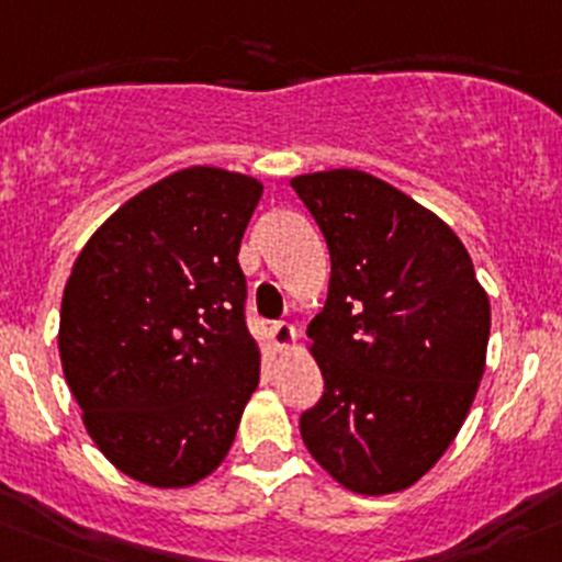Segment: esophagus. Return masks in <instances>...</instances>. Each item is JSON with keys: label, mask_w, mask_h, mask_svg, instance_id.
Segmentation results:
<instances>
[{"label": "esophagus", "mask_w": 562, "mask_h": 562, "mask_svg": "<svg viewBox=\"0 0 562 562\" xmlns=\"http://www.w3.org/2000/svg\"><path fill=\"white\" fill-rule=\"evenodd\" d=\"M270 336H272V345H276L278 350H286V347L295 345L297 339L295 328H292L290 323H284V319H278V323L270 325Z\"/></svg>", "instance_id": "1"}]
</instances>
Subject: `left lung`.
I'll return each mask as SVG.
<instances>
[{
	"mask_svg": "<svg viewBox=\"0 0 562 562\" xmlns=\"http://www.w3.org/2000/svg\"><path fill=\"white\" fill-rule=\"evenodd\" d=\"M330 250L325 308L308 325L325 392L303 445L345 488L392 494L438 458L485 370L491 306L445 221L361 170L292 179Z\"/></svg>",
	"mask_w": 562,
	"mask_h": 562,
	"instance_id": "8db88e82",
	"label": "left lung"
}]
</instances>
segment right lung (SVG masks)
Listing matches in <instances>:
<instances>
[{"instance_id":"obj_1","label":"right lung","mask_w":562,"mask_h":562,"mask_svg":"<svg viewBox=\"0 0 562 562\" xmlns=\"http://www.w3.org/2000/svg\"><path fill=\"white\" fill-rule=\"evenodd\" d=\"M261 184L187 168L126 201L63 292L60 358L106 461L157 488L221 467L259 386L237 254Z\"/></svg>"}]
</instances>
